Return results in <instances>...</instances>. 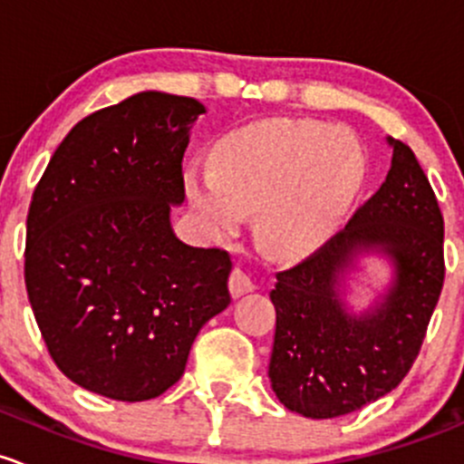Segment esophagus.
Returning <instances> with one entry per match:
<instances>
[{"mask_svg":"<svg viewBox=\"0 0 464 464\" xmlns=\"http://www.w3.org/2000/svg\"><path fill=\"white\" fill-rule=\"evenodd\" d=\"M255 288H256L255 281H252V276L247 275V272H243L241 267L232 270V275H230V293H232L234 299L243 297V295H246V293H252V290H255Z\"/></svg>","mask_w":464,"mask_h":464,"instance_id":"34e87169","label":"esophagus"}]
</instances>
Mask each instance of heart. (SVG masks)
I'll return each instance as SVG.
<instances>
[{"instance_id": "b5f03b06", "label": "heart", "mask_w": 464, "mask_h": 464, "mask_svg": "<svg viewBox=\"0 0 464 464\" xmlns=\"http://www.w3.org/2000/svg\"><path fill=\"white\" fill-rule=\"evenodd\" d=\"M364 179V151L343 129L267 118L226 133L214 162L185 169V194L200 227L230 237L261 209L267 246L290 250L322 237L346 212Z\"/></svg>"}]
</instances>
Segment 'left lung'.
<instances>
[{"instance_id": "left-lung-1", "label": "left lung", "mask_w": 464, "mask_h": 464, "mask_svg": "<svg viewBox=\"0 0 464 464\" xmlns=\"http://www.w3.org/2000/svg\"><path fill=\"white\" fill-rule=\"evenodd\" d=\"M382 188L314 255L276 272L267 377L285 409L326 420L395 389L418 357L445 281V221L413 151L395 138ZM392 267L387 288L357 314L345 297L359 259Z\"/></svg>"}]
</instances>
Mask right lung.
I'll use <instances>...</instances> for the list:
<instances>
[{
    "instance_id": "right-lung-1",
    "label": "right lung",
    "mask_w": 464,
    "mask_h": 464,
    "mask_svg": "<svg viewBox=\"0 0 464 464\" xmlns=\"http://www.w3.org/2000/svg\"><path fill=\"white\" fill-rule=\"evenodd\" d=\"M200 113L198 100L162 91L100 109L66 133L33 192L28 302L57 369L91 393L159 398L230 305V255L171 227Z\"/></svg>"
}]
</instances>
